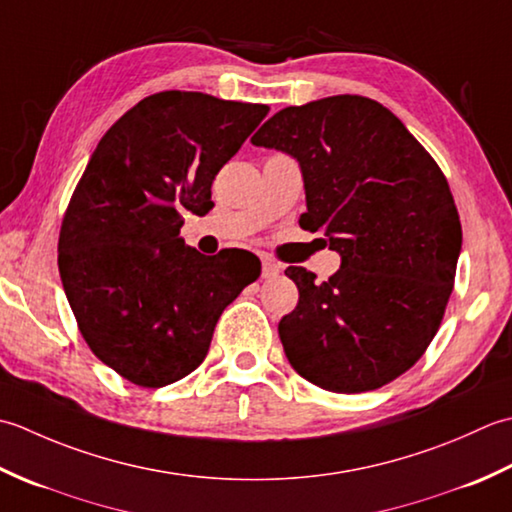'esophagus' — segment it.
<instances>
[{
  "mask_svg": "<svg viewBox=\"0 0 512 512\" xmlns=\"http://www.w3.org/2000/svg\"><path fill=\"white\" fill-rule=\"evenodd\" d=\"M280 267L276 260H271V258H263V278H274V276H278L280 274Z\"/></svg>",
  "mask_w": 512,
  "mask_h": 512,
  "instance_id": "1",
  "label": "esophagus"
}]
</instances>
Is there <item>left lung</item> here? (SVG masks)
<instances>
[{
    "label": "left lung",
    "instance_id": "left-lung-1",
    "mask_svg": "<svg viewBox=\"0 0 512 512\" xmlns=\"http://www.w3.org/2000/svg\"><path fill=\"white\" fill-rule=\"evenodd\" d=\"M254 145L296 156L307 212L342 256L325 283L287 267L298 305L278 325L302 378L333 393L380 389L424 356L442 325L462 249L440 165L382 103L338 95L276 112Z\"/></svg>",
    "mask_w": 512,
    "mask_h": 512
}]
</instances>
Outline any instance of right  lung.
<instances>
[{
    "label": "right lung",
    "instance_id": "right-lung-1",
    "mask_svg": "<svg viewBox=\"0 0 512 512\" xmlns=\"http://www.w3.org/2000/svg\"><path fill=\"white\" fill-rule=\"evenodd\" d=\"M265 103L165 90L103 134L70 196L59 274L90 351L121 378L159 389L190 375L223 309L260 276L238 249L183 243V212L214 207L212 183L267 117Z\"/></svg>",
    "mask_w": 512,
    "mask_h": 512
}]
</instances>
